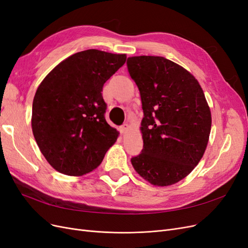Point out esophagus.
Wrapping results in <instances>:
<instances>
[{
  "label": "esophagus",
  "instance_id": "1",
  "mask_svg": "<svg viewBox=\"0 0 248 248\" xmlns=\"http://www.w3.org/2000/svg\"><path fill=\"white\" fill-rule=\"evenodd\" d=\"M128 128H129L128 124L125 123L122 126H120V132H121V133H126L127 131H128Z\"/></svg>",
  "mask_w": 248,
  "mask_h": 248
}]
</instances>
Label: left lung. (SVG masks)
<instances>
[{
    "label": "left lung",
    "mask_w": 248,
    "mask_h": 248,
    "mask_svg": "<svg viewBox=\"0 0 248 248\" xmlns=\"http://www.w3.org/2000/svg\"><path fill=\"white\" fill-rule=\"evenodd\" d=\"M140 94L144 147L131 163L153 185L179 182L202 159L211 131V111L199 81L163 57L127 59Z\"/></svg>",
    "instance_id": "1"
}]
</instances>
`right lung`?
<instances>
[{"label": "right lung", "mask_w": 248, "mask_h": 248, "mask_svg": "<svg viewBox=\"0 0 248 248\" xmlns=\"http://www.w3.org/2000/svg\"><path fill=\"white\" fill-rule=\"evenodd\" d=\"M126 55L98 49L79 51L57 65L37 89L32 130L50 166L82 176L99 166L119 132L104 114L102 88L124 65Z\"/></svg>", "instance_id": "right-lung-1"}]
</instances>
